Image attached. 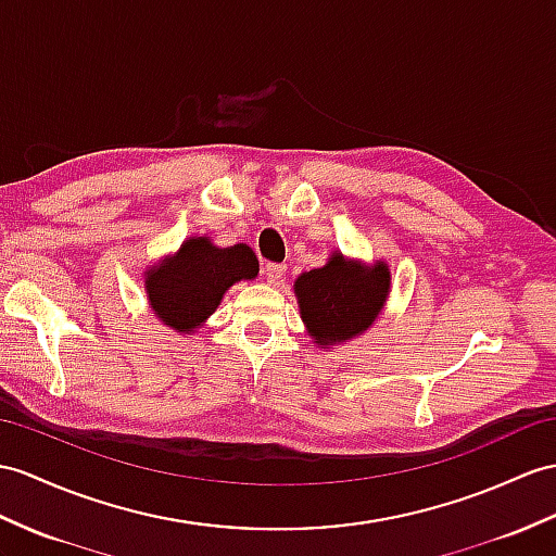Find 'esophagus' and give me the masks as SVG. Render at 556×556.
<instances>
[{"mask_svg": "<svg viewBox=\"0 0 556 556\" xmlns=\"http://www.w3.org/2000/svg\"><path fill=\"white\" fill-rule=\"evenodd\" d=\"M286 270H288L286 264H266L264 266V278H266L268 286H278V282L286 278Z\"/></svg>", "mask_w": 556, "mask_h": 556, "instance_id": "esophagus-1", "label": "esophagus"}]
</instances>
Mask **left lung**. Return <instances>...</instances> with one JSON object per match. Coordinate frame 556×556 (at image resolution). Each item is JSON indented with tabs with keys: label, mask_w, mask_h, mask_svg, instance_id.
Here are the masks:
<instances>
[{
	"label": "left lung",
	"mask_w": 556,
	"mask_h": 556,
	"mask_svg": "<svg viewBox=\"0 0 556 556\" xmlns=\"http://www.w3.org/2000/svg\"><path fill=\"white\" fill-rule=\"evenodd\" d=\"M391 292L389 264H363L334 250L325 266L294 280L306 332L318 349L356 340L380 318Z\"/></svg>",
	"instance_id": "obj_1"
}]
</instances>
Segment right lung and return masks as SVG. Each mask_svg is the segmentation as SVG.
I'll return each instance as SVG.
<instances>
[{"mask_svg":"<svg viewBox=\"0 0 556 556\" xmlns=\"http://www.w3.org/2000/svg\"><path fill=\"white\" fill-rule=\"evenodd\" d=\"M260 274L256 254L245 242L219 248L207 236L181 242L174 254L143 270L148 306L179 334H193L222 304L228 288Z\"/></svg>","mask_w":556,"mask_h":556,"instance_id":"1","label":"right lung"}]
</instances>
